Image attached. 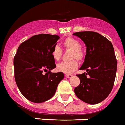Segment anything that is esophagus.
Wrapping results in <instances>:
<instances>
[{
	"label": "esophagus",
	"instance_id": "34e87169",
	"mask_svg": "<svg viewBox=\"0 0 125 125\" xmlns=\"http://www.w3.org/2000/svg\"><path fill=\"white\" fill-rule=\"evenodd\" d=\"M65 76H66V78H72V76L73 75L72 74H65Z\"/></svg>",
	"mask_w": 125,
	"mask_h": 125
}]
</instances>
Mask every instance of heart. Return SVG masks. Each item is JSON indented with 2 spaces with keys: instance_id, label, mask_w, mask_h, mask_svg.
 I'll list each match as a JSON object with an SVG mask.
<instances>
[{
  "instance_id": "obj_1",
  "label": "heart",
  "mask_w": 125,
  "mask_h": 125,
  "mask_svg": "<svg viewBox=\"0 0 125 125\" xmlns=\"http://www.w3.org/2000/svg\"><path fill=\"white\" fill-rule=\"evenodd\" d=\"M62 45L66 50L70 51L69 58L72 60L58 64L57 65V69L65 74H70L78 68V62L75 59H73L82 61L84 54L83 49L80 47L81 44L79 42L73 37H68L66 38L62 42ZM51 54L54 60L57 61L61 57L62 50L59 46H55L52 51Z\"/></svg>"
}]
</instances>
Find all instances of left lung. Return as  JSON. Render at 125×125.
I'll use <instances>...</instances> for the list:
<instances>
[{
  "label": "left lung",
  "instance_id": "8db88e82",
  "mask_svg": "<svg viewBox=\"0 0 125 125\" xmlns=\"http://www.w3.org/2000/svg\"><path fill=\"white\" fill-rule=\"evenodd\" d=\"M86 46L84 61L79 69L86 71L76 76L80 79L74 93L79 99L94 104L103 101L110 94L114 85L117 61L112 43L105 37L93 31L73 34Z\"/></svg>",
  "mask_w": 125,
  "mask_h": 125
}]
</instances>
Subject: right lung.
I'll return each mask as SVG.
<instances>
[{
	"label": "right lung",
	"mask_w": 125,
	"mask_h": 125,
	"mask_svg": "<svg viewBox=\"0 0 125 125\" xmlns=\"http://www.w3.org/2000/svg\"><path fill=\"white\" fill-rule=\"evenodd\" d=\"M59 39L57 35L41 34L19 46L14 58L15 80L30 101L40 103L51 99L64 78L63 73L51 71L56 67L51 53Z\"/></svg>",
	"instance_id": "right-lung-1"
}]
</instances>
